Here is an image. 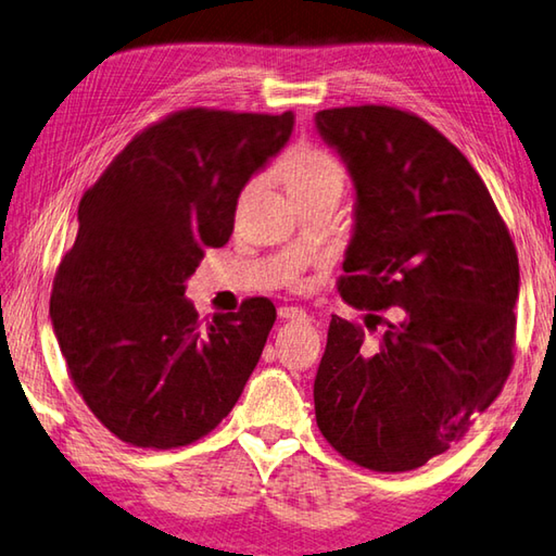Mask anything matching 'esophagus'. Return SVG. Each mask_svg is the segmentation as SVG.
Listing matches in <instances>:
<instances>
[{
    "label": "esophagus",
    "instance_id": "34e87169",
    "mask_svg": "<svg viewBox=\"0 0 556 556\" xmlns=\"http://www.w3.org/2000/svg\"><path fill=\"white\" fill-rule=\"evenodd\" d=\"M278 317L280 319H307V312L300 309V307H280Z\"/></svg>",
    "mask_w": 556,
    "mask_h": 556
}]
</instances>
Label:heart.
I'll list each match as a JSON object with an SVG mask.
<instances>
[{
	"label": "heart",
	"mask_w": 556,
	"mask_h": 556,
	"mask_svg": "<svg viewBox=\"0 0 556 556\" xmlns=\"http://www.w3.org/2000/svg\"><path fill=\"white\" fill-rule=\"evenodd\" d=\"M280 179L288 186L290 195L300 198L319 193V191H343L345 186V169L337 156L319 148H300L290 152L280 162ZM254 184L247 186L251 191Z\"/></svg>",
	"instance_id": "obj_1"
}]
</instances>
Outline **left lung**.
I'll return each mask as SVG.
<instances>
[{"mask_svg":"<svg viewBox=\"0 0 556 556\" xmlns=\"http://www.w3.org/2000/svg\"><path fill=\"white\" fill-rule=\"evenodd\" d=\"M355 181L337 280L368 331L333 314L314 377L327 443L372 472H408L463 441L516 358L518 254L486 184L431 123L394 106L317 113Z\"/></svg>","mask_w":556,"mask_h":556,"instance_id":"8db88e82","label":"left lung"}]
</instances>
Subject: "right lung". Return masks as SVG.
Instances as JSON below:
<instances>
[{"label":"right lung","instance_id":"obj_1","mask_svg":"<svg viewBox=\"0 0 556 556\" xmlns=\"http://www.w3.org/2000/svg\"><path fill=\"white\" fill-rule=\"evenodd\" d=\"M292 125V111H174L135 135L81 195L50 319L72 384L118 441H201L254 372L274 302L247 298L203 329L184 282L207 249L229 242L239 191Z\"/></svg>","mask_w":556,"mask_h":556}]
</instances>
